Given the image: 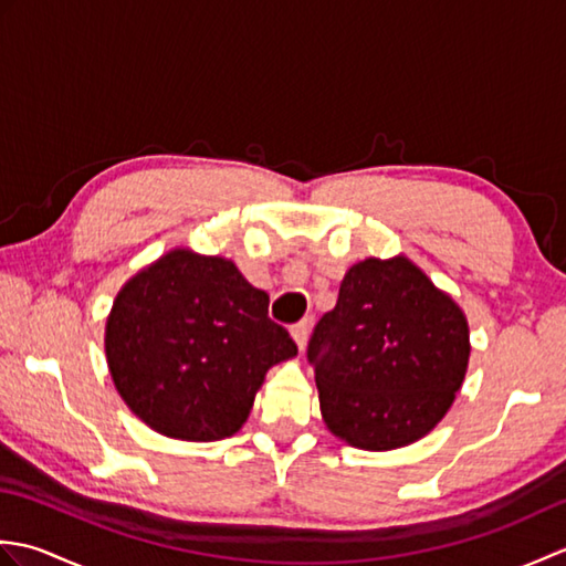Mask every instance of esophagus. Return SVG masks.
I'll list each match as a JSON object with an SVG mask.
<instances>
[{
    "instance_id": "obj_1",
    "label": "esophagus",
    "mask_w": 566,
    "mask_h": 566,
    "mask_svg": "<svg viewBox=\"0 0 566 566\" xmlns=\"http://www.w3.org/2000/svg\"><path fill=\"white\" fill-rule=\"evenodd\" d=\"M308 331H311V323L308 321H298V323H294V326H292V338L296 340L298 350H304V347H306Z\"/></svg>"
}]
</instances>
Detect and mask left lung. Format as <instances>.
I'll return each mask as SVG.
<instances>
[{
	"label": "left lung",
	"mask_w": 566,
	"mask_h": 566,
	"mask_svg": "<svg viewBox=\"0 0 566 566\" xmlns=\"http://www.w3.org/2000/svg\"><path fill=\"white\" fill-rule=\"evenodd\" d=\"M306 357L331 432L363 450H394L448 413L467 371L469 328L413 262L371 258L347 270Z\"/></svg>",
	"instance_id": "obj_1"
}]
</instances>
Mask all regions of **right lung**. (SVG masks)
I'll use <instances>...</instances> for the list:
<instances>
[{
  "label": "right lung",
  "mask_w": 566,
  "mask_h": 566,
  "mask_svg": "<svg viewBox=\"0 0 566 566\" xmlns=\"http://www.w3.org/2000/svg\"><path fill=\"white\" fill-rule=\"evenodd\" d=\"M270 296L233 262L175 250L116 296L106 359L140 420L179 440L240 430L264 371L296 355L290 331L268 316Z\"/></svg>",
  "instance_id": "1"
}]
</instances>
